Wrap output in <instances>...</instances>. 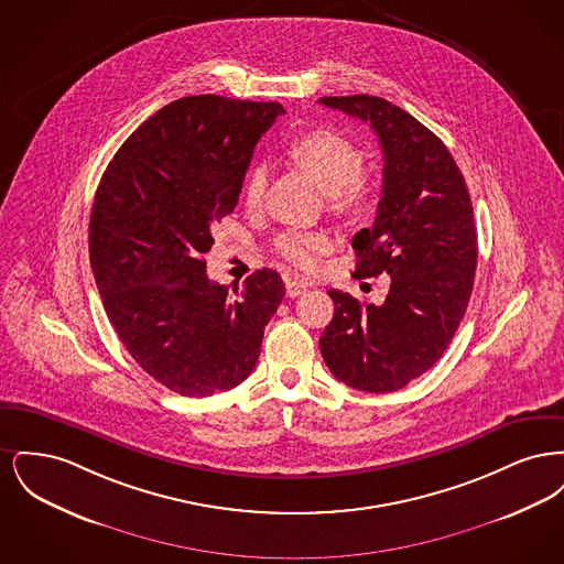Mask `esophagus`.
<instances>
[{
	"label": "esophagus",
	"instance_id": "1",
	"mask_svg": "<svg viewBox=\"0 0 564 564\" xmlns=\"http://www.w3.org/2000/svg\"><path fill=\"white\" fill-rule=\"evenodd\" d=\"M306 288L308 285L304 281H288L285 283V294L290 295V297H295V295L304 294Z\"/></svg>",
	"mask_w": 564,
	"mask_h": 564
}]
</instances>
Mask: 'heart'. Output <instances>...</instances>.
Listing matches in <instances>:
<instances>
[{"instance_id": "1", "label": "heart", "mask_w": 564, "mask_h": 564, "mask_svg": "<svg viewBox=\"0 0 564 564\" xmlns=\"http://www.w3.org/2000/svg\"><path fill=\"white\" fill-rule=\"evenodd\" d=\"M290 159L325 192L334 212H352L372 194V180L364 171L361 154L345 134L317 129L295 137L288 148ZM267 189V169L256 164L242 184V200L249 209L262 205ZM325 230H285L274 241V253L297 270L317 269L322 256L332 249Z\"/></svg>"}]
</instances>
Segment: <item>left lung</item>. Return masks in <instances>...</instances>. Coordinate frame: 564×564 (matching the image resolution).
<instances>
[{
    "label": "left lung",
    "mask_w": 564,
    "mask_h": 564,
    "mask_svg": "<svg viewBox=\"0 0 564 564\" xmlns=\"http://www.w3.org/2000/svg\"><path fill=\"white\" fill-rule=\"evenodd\" d=\"M319 104L370 122L382 148V194L372 228L355 235V276L387 272L382 304L338 290L319 338L329 372L359 391L389 393L425 375L467 311L478 264L474 207L463 173L437 134L370 95Z\"/></svg>",
    "instance_id": "1"
}]
</instances>
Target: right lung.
Returning <instances> with one entry per match:
<instances>
[{
    "label": "right lung",
    "mask_w": 564,
    "mask_h": 564,
    "mask_svg": "<svg viewBox=\"0 0 564 564\" xmlns=\"http://www.w3.org/2000/svg\"><path fill=\"white\" fill-rule=\"evenodd\" d=\"M281 104L194 95L159 109L116 152L95 194L88 251L118 338L166 389L207 398L241 384L285 285L207 276L215 221L232 214L258 139Z\"/></svg>",
    "instance_id": "1"
}]
</instances>
